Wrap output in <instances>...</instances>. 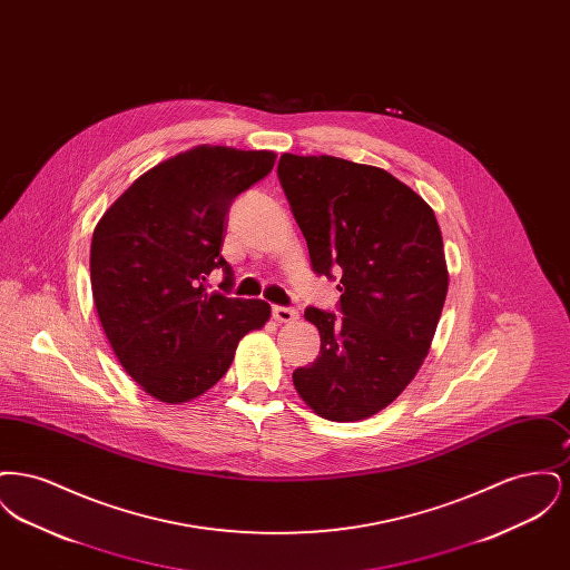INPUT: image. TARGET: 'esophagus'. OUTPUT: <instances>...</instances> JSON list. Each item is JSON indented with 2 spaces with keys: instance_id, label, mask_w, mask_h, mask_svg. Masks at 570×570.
Returning a JSON list of instances; mask_svg holds the SVG:
<instances>
[{
  "instance_id": "obj_1",
  "label": "esophagus",
  "mask_w": 570,
  "mask_h": 570,
  "mask_svg": "<svg viewBox=\"0 0 570 570\" xmlns=\"http://www.w3.org/2000/svg\"><path fill=\"white\" fill-rule=\"evenodd\" d=\"M298 312L295 307H286V305H275L273 307V318L277 323H293L297 321Z\"/></svg>"
}]
</instances>
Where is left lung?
<instances>
[{
    "mask_svg": "<svg viewBox=\"0 0 570 570\" xmlns=\"http://www.w3.org/2000/svg\"><path fill=\"white\" fill-rule=\"evenodd\" d=\"M277 177L312 269L340 275L342 318L307 307L321 354L297 367L303 402L328 421L389 406L430 353L449 288L432 207L391 173L333 156L284 154Z\"/></svg>",
    "mask_w": 570,
    "mask_h": 570,
    "instance_id": "left-lung-1",
    "label": "left lung"
}]
</instances>
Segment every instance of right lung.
<instances>
[{
    "mask_svg": "<svg viewBox=\"0 0 570 570\" xmlns=\"http://www.w3.org/2000/svg\"><path fill=\"white\" fill-rule=\"evenodd\" d=\"M275 154L200 145L154 166L98 222L91 293L124 370L149 395L190 402L222 379L245 333L269 321L261 298L207 293L233 269L219 254L233 200L272 173Z\"/></svg>",
    "mask_w": 570,
    "mask_h": 570,
    "instance_id": "right-lung-1",
    "label": "right lung"
}]
</instances>
